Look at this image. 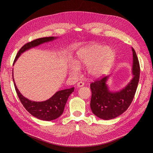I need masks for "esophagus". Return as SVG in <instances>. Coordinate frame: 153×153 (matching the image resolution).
I'll return each instance as SVG.
<instances>
[{
	"label": "esophagus",
	"mask_w": 153,
	"mask_h": 153,
	"mask_svg": "<svg viewBox=\"0 0 153 153\" xmlns=\"http://www.w3.org/2000/svg\"><path fill=\"white\" fill-rule=\"evenodd\" d=\"M83 85H84V83H82V82H80L77 83V87H82Z\"/></svg>",
	"instance_id": "obj_1"
}]
</instances>
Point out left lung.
Wrapping results in <instances>:
<instances>
[{"mask_svg": "<svg viewBox=\"0 0 153 153\" xmlns=\"http://www.w3.org/2000/svg\"><path fill=\"white\" fill-rule=\"evenodd\" d=\"M56 38H57L53 36L44 37L35 39L31 42L27 43L21 48V49L16 55L13 63V66L23 52L43 43L52 42ZM12 77L15 91L17 92L18 97L23 107L25 108V109L31 115H33L38 119L45 120V121H51V120H55L62 114L68 97L74 92V87H71L69 89L56 92L50 99L45 101H32L24 97L18 89L13 79V71L12 72Z\"/></svg>", "mask_w": 153, "mask_h": 153, "instance_id": "8db88e82", "label": "left lung"}]
</instances>
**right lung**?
I'll use <instances>...</instances> for the list:
<instances>
[{"instance_id": "1", "label": "right lung", "mask_w": 153, "mask_h": 153, "mask_svg": "<svg viewBox=\"0 0 153 153\" xmlns=\"http://www.w3.org/2000/svg\"><path fill=\"white\" fill-rule=\"evenodd\" d=\"M133 77L117 92L108 90L106 82L108 76L102 77L91 84L92 97L91 108L93 114L100 118H115L125 112L131 103L137 89L140 68L137 56L133 50Z\"/></svg>"}]
</instances>
